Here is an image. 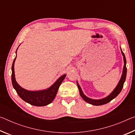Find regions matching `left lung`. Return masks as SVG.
Listing matches in <instances>:
<instances>
[{"instance_id": "8db88e82", "label": "left lung", "mask_w": 135, "mask_h": 135, "mask_svg": "<svg viewBox=\"0 0 135 135\" xmlns=\"http://www.w3.org/2000/svg\"><path fill=\"white\" fill-rule=\"evenodd\" d=\"M122 51V49H121ZM122 53L123 54V59H124V67H123V74L122 77L120 80L119 83H118L117 86L116 88H115V89L113 90V92H112L110 95L108 97L104 98V99H90V98L87 97L86 96L84 95V93L82 92V90L81 89V88L80 87L79 85V84L77 83V86H78L79 90V92H80V95L81 97V98L85 100L86 102H88V103H89L92 105H104L105 104L108 103L109 102H110L111 100H113L114 98H115L120 93L121 91L122 90V88L123 87V84H124V83L125 81L126 80V73H127V68H126V57L124 53H123V51H122Z\"/></svg>"}]
</instances>
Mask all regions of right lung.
Masks as SVG:
<instances>
[{
	"label": "right lung",
	"instance_id": "add662e5",
	"mask_svg": "<svg viewBox=\"0 0 135 135\" xmlns=\"http://www.w3.org/2000/svg\"><path fill=\"white\" fill-rule=\"evenodd\" d=\"M16 57L13 61L12 66V83L13 88L19 95V97L27 103L32 105L42 107L49 104L53 101L56 97L59 86L62 83L64 79L66 77V74L63 75L57 80L53 85L47 89L41 91H28L22 88L15 80L14 74V63Z\"/></svg>",
	"mask_w": 135,
	"mask_h": 135
}]
</instances>
